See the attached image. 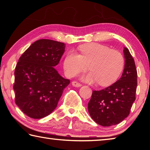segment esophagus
Instances as JSON below:
<instances>
[{"label":"esophagus","instance_id":"esophagus-1","mask_svg":"<svg viewBox=\"0 0 150 150\" xmlns=\"http://www.w3.org/2000/svg\"><path fill=\"white\" fill-rule=\"evenodd\" d=\"M72 85L73 86V87H80L82 86V85H81V83L77 82V81H73Z\"/></svg>","mask_w":150,"mask_h":150}]
</instances>
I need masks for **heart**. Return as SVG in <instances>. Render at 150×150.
Instances as JSON below:
<instances>
[{"mask_svg":"<svg viewBox=\"0 0 150 150\" xmlns=\"http://www.w3.org/2000/svg\"><path fill=\"white\" fill-rule=\"evenodd\" d=\"M79 50L80 54L71 50L63 61V69L67 77L83 71L88 65L91 71L83 78L86 82L98 81L100 85L108 86L117 80L124 65L120 52L97 43L81 45Z\"/></svg>","mask_w":150,"mask_h":150,"instance_id":"heart-1","label":"heart"}]
</instances>
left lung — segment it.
Listing matches in <instances>:
<instances>
[{"mask_svg":"<svg viewBox=\"0 0 150 150\" xmlns=\"http://www.w3.org/2000/svg\"><path fill=\"white\" fill-rule=\"evenodd\" d=\"M125 64L120 79L100 91H93L88 103V110L93 120L103 126L121 122L130 114L136 99L137 70L132 56L124 48Z\"/></svg>","mask_w":150,"mask_h":150,"instance_id":"obj_1","label":"left lung"}]
</instances>
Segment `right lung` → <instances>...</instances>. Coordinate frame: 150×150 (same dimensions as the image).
Listing matches in <instances>:
<instances>
[{"label":"right lung","instance_id":"add662e5","mask_svg":"<svg viewBox=\"0 0 150 150\" xmlns=\"http://www.w3.org/2000/svg\"><path fill=\"white\" fill-rule=\"evenodd\" d=\"M65 47L64 43L42 39L20 57L14 71L15 103L29 117L40 119L52 113L70 83L54 68Z\"/></svg>","mask_w":150,"mask_h":150}]
</instances>
